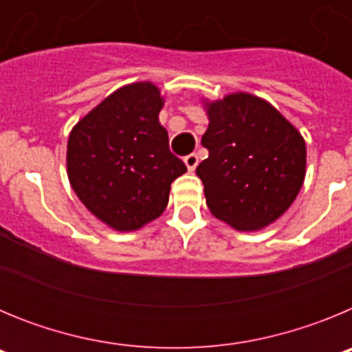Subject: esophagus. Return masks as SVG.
<instances>
[{"label":"esophagus","mask_w":352,"mask_h":352,"mask_svg":"<svg viewBox=\"0 0 352 352\" xmlns=\"http://www.w3.org/2000/svg\"><path fill=\"white\" fill-rule=\"evenodd\" d=\"M183 160H185V166L188 167V170H194L195 167H197V164H199V157L195 153L186 155V157L183 158Z\"/></svg>","instance_id":"obj_1"}]
</instances>
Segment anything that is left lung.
I'll use <instances>...</instances> for the list:
<instances>
[{"label":"left lung","mask_w":352,"mask_h":352,"mask_svg":"<svg viewBox=\"0 0 352 352\" xmlns=\"http://www.w3.org/2000/svg\"><path fill=\"white\" fill-rule=\"evenodd\" d=\"M208 105L203 146L210 155L195 173L217 219L238 231L275 222L296 199L305 179L301 133L272 104L232 93Z\"/></svg>","instance_id":"left-lung-1"}]
</instances>
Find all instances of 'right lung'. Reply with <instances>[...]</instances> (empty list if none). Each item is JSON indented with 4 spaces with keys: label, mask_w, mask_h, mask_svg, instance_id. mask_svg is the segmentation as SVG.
I'll return each instance as SVG.
<instances>
[{
    "label": "right lung",
    "mask_w": 352,
    "mask_h": 352,
    "mask_svg": "<svg viewBox=\"0 0 352 352\" xmlns=\"http://www.w3.org/2000/svg\"><path fill=\"white\" fill-rule=\"evenodd\" d=\"M162 105L155 84H129L86 114L68 138L72 188L116 231H135L160 217L170 183L186 170L158 121Z\"/></svg>",
    "instance_id": "obj_1"
}]
</instances>
